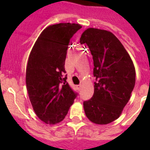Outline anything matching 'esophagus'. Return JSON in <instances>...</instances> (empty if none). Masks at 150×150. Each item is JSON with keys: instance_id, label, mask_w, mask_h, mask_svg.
Here are the masks:
<instances>
[{"instance_id": "34e87169", "label": "esophagus", "mask_w": 150, "mask_h": 150, "mask_svg": "<svg viewBox=\"0 0 150 150\" xmlns=\"http://www.w3.org/2000/svg\"><path fill=\"white\" fill-rule=\"evenodd\" d=\"M81 87H82V86H81V84H80V85H77V86H76V88H78L79 91L81 89Z\"/></svg>"}]
</instances>
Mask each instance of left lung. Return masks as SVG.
Segmentation results:
<instances>
[{"label": "left lung", "mask_w": 150, "mask_h": 150, "mask_svg": "<svg viewBox=\"0 0 150 150\" xmlns=\"http://www.w3.org/2000/svg\"><path fill=\"white\" fill-rule=\"evenodd\" d=\"M93 61L94 93L84 101L86 116L96 124H108L119 117L135 86L136 72L129 54L110 32L88 28L83 33Z\"/></svg>", "instance_id": "left-lung-1"}]
</instances>
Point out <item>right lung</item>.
Masks as SVG:
<instances>
[{"label": "right lung", "instance_id": "1", "mask_svg": "<svg viewBox=\"0 0 150 150\" xmlns=\"http://www.w3.org/2000/svg\"><path fill=\"white\" fill-rule=\"evenodd\" d=\"M81 28L78 24L70 23L48 27L30 54L27 89L35 112L46 123L63 120L78 96L67 82L64 64L70 39Z\"/></svg>", "mask_w": 150, "mask_h": 150}]
</instances>
